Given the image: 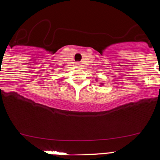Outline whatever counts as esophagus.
<instances>
[{
	"label": "esophagus",
	"mask_w": 160,
	"mask_h": 160,
	"mask_svg": "<svg viewBox=\"0 0 160 160\" xmlns=\"http://www.w3.org/2000/svg\"><path fill=\"white\" fill-rule=\"evenodd\" d=\"M78 63H79V62H78Z\"/></svg>",
	"instance_id": "1"
}]
</instances>
